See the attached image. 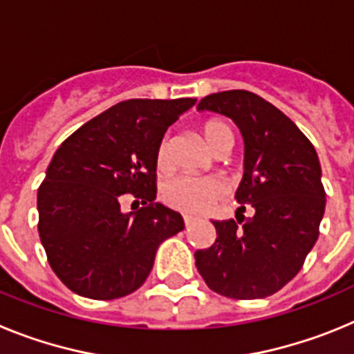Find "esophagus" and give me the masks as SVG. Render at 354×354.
<instances>
[{
  "instance_id": "1",
  "label": "esophagus",
  "mask_w": 354,
  "mask_h": 354,
  "mask_svg": "<svg viewBox=\"0 0 354 354\" xmlns=\"http://www.w3.org/2000/svg\"><path fill=\"white\" fill-rule=\"evenodd\" d=\"M195 220H196V218H193V216L184 214V225H186V227H192V225L195 223Z\"/></svg>"
}]
</instances>
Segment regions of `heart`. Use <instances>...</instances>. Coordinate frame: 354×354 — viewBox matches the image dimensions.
I'll list each match as a JSON object with an SVG mask.
<instances>
[{
	"mask_svg": "<svg viewBox=\"0 0 354 354\" xmlns=\"http://www.w3.org/2000/svg\"><path fill=\"white\" fill-rule=\"evenodd\" d=\"M202 134L211 150L220 145L223 140H232V131L221 120H209L202 127ZM156 165L159 170H167L170 165L168 159V142L162 140L156 152ZM223 193V186L216 179H204V177H192V175H180L162 184L161 198L171 209L183 212H204L220 198Z\"/></svg>",
	"mask_w": 354,
	"mask_h": 354,
	"instance_id": "obj_1",
	"label": "heart"
}]
</instances>
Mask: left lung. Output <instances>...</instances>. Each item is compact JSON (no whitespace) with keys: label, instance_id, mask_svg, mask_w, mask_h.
<instances>
[{"label":"left lung","instance_id":"8db88e82","mask_svg":"<svg viewBox=\"0 0 354 354\" xmlns=\"http://www.w3.org/2000/svg\"><path fill=\"white\" fill-rule=\"evenodd\" d=\"M196 109L232 118L245 142L238 221H212L216 241L196 250V270L221 296L268 298L298 274L319 237L326 193L317 152L289 117L248 90L211 93ZM246 207L252 218L239 214Z\"/></svg>","mask_w":354,"mask_h":354}]
</instances>
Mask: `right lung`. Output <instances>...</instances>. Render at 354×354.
I'll list each match as a JSON object with an SVG mask.
<instances>
[{
	"label": "right lung",
	"instance_id": "obj_1",
	"mask_svg": "<svg viewBox=\"0 0 354 354\" xmlns=\"http://www.w3.org/2000/svg\"><path fill=\"white\" fill-rule=\"evenodd\" d=\"M196 99H129L72 133L53 156L37 195L39 234L53 271L72 292L115 299L138 289L167 237L184 228L154 204L156 152ZM131 192L145 208L122 213Z\"/></svg>",
	"mask_w": 354,
	"mask_h": 354
}]
</instances>
